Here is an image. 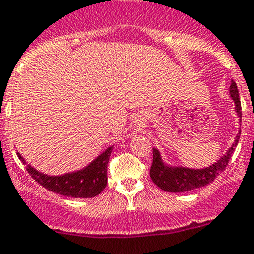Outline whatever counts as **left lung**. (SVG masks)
<instances>
[{"label":"left lung","mask_w":254,"mask_h":254,"mask_svg":"<svg viewBox=\"0 0 254 254\" xmlns=\"http://www.w3.org/2000/svg\"><path fill=\"white\" fill-rule=\"evenodd\" d=\"M230 97H232L234 104H236V112L238 113L239 118H242L241 99H239L238 88H237L234 80H232V84H230ZM239 134H241V131L237 134L233 146L228 150V152L223 156L219 161H217L211 166L206 167V169L201 170L166 166L162 162L161 157H160L159 151L153 148V160L150 169L151 179H152V181L156 185L159 186L160 189L169 192L190 191V190L208 185V184L213 183L214 179L227 169L229 160L232 159L234 150L237 147V143H238Z\"/></svg>","instance_id":"8db88e82"}]
</instances>
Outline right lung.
Segmentation results:
<instances>
[{
	"instance_id": "add662e5",
	"label": "right lung",
	"mask_w": 254,
	"mask_h": 254,
	"mask_svg": "<svg viewBox=\"0 0 254 254\" xmlns=\"http://www.w3.org/2000/svg\"><path fill=\"white\" fill-rule=\"evenodd\" d=\"M112 147L107 148L97 157L89 166L62 176H49L39 173L37 170L27 165L26 170L35 181L57 194L71 197H93L103 191L107 185V165L109 161ZM22 164H26L22 156L17 153Z\"/></svg>"
}]
</instances>
